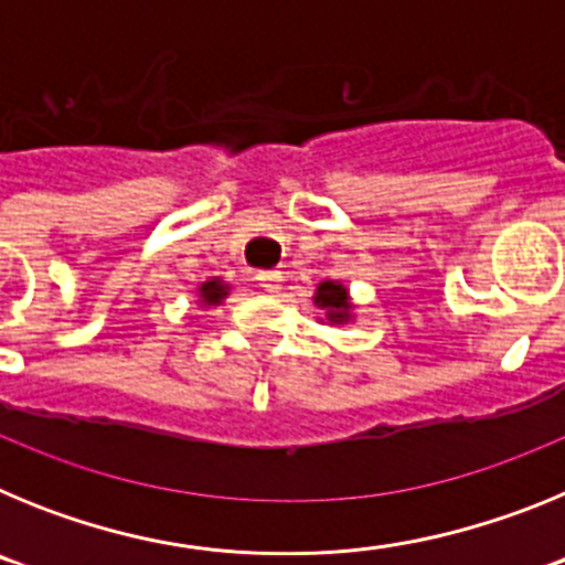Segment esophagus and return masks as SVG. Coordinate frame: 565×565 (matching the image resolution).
I'll list each match as a JSON object with an SVG mask.
<instances>
[{
  "label": "esophagus",
  "mask_w": 565,
  "mask_h": 565,
  "mask_svg": "<svg viewBox=\"0 0 565 565\" xmlns=\"http://www.w3.org/2000/svg\"><path fill=\"white\" fill-rule=\"evenodd\" d=\"M257 282L266 288V291H277L279 282H282V271H277V268H271V271H259Z\"/></svg>",
  "instance_id": "obj_1"
}]
</instances>
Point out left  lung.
Returning <instances> with one entry per match:
<instances>
[{
	"label": "left lung",
	"instance_id": "obj_1",
	"mask_svg": "<svg viewBox=\"0 0 565 565\" xmlns=\"http://www.w3.org/2000/svg\"><path fill=\"white\" fill-rule=\"evenodd\" d=\"M313 302H317L322 311H326V319L331 326H344L351 322V297H348V288L342 282H333V279H326L319 282L317 294H313Z\"/></svg>",
	"mask_w": 565,
	"mask_h": 565
}]
</instances>
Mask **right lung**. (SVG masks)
<instances>
[{"mask_svg": "<svg viewBox=\"0 0 565 565\" xmlns=\"http://www.w3.org/2000/svg\"><path fill=\"white\" fill-rule=\"evenodd\" d=\"M228 294V286L223 282V279H206L201 288H198V297H201L203 306H221L223 299H226Z\"/></svg>", "mask_w": 565, "mask_h": 565, "instance_id": "1", "label": "right lung"}]
</instances>
